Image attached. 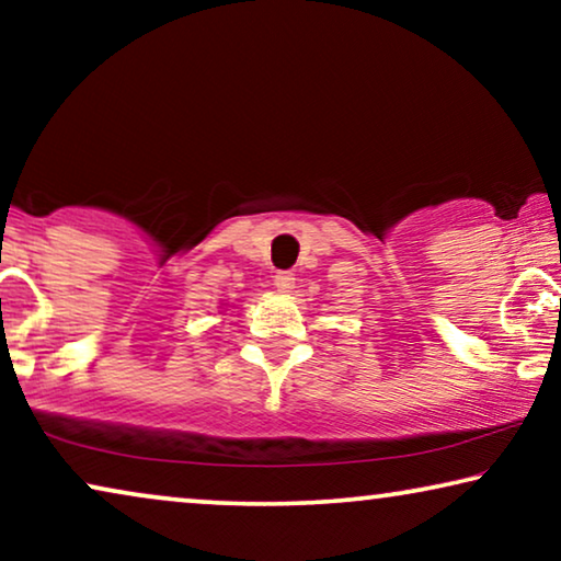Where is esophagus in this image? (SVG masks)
<instances>
[{"mask_svg": "<svg viewBox=\"0 0 561 561\" xmlns=\"http://www.w3.org/2000/svg\"><path fill=\"white\" fill-rule=\"evenodd\" d=\"M273 286L278 288V294H283V296L290 294V290L296 288L294 273H278V275H275V278H273Z\"/></svg>", "mask_w": 561, "mask_h": 561, "instance_id": "obj_1", "label": "esophagus"}]
</instances>
